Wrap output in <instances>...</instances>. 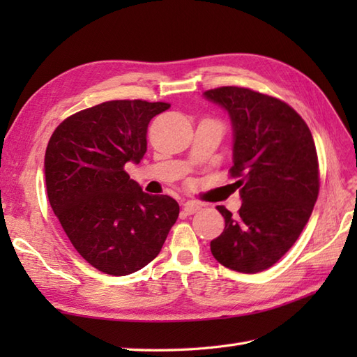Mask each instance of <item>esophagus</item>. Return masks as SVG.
I'll use <instances>...</instances> for the list:
<instances>
[{
	"label": "esophagus",
	"mask_w": 357,
	"mask_h": 357,
	"mask_svg": "<svg viewBox=\"0 0 357 357\" xmlns=\"http://www.w3.org/2000/svg\"><path fill=\"white\" fill-rule=\"evenodd\" d=\"M199 208H201L199 204H198V202H193V201L185 202L184 207H183L185 215H193V213H196V211H198Z\"/></svg>",
	"instance_id": "esophagus-1"
}]
</instances>
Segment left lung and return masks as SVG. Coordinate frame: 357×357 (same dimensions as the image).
Returning <instances> with one entry per match:
<instances>
[{
  "label": "left lung",
  "mask_w": 357,
  "mask_h": 357,
  "mask_svg": "<svg viewBox=\"0 0 357 357\" xmlns=\"http://www.w3.org/2000/svg\"><path fill=\"white\" fill-rule=\"evenodd\" d=\"M229 113L233 167L242 206L236 216L218 206L225 229L210 242L224 267L257 273L276 264L304 230L319 193L312 132L290 105L244 87L204 92Z\"/></svg>",
  "instance_id": "1"
}]
</instances>
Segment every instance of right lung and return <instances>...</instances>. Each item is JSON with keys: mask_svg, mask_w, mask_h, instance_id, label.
Masks as SVG:
<instances>
[{"mask_svg": "<svg viewBox=\"0 0 357 357\" xmlns=\"http://www.w3.org/2000/svg\"><path fill=\"white\" fill-rule=\"evenodd\" d=\"M167 109L141 100L98 104L64 119L45 149L53 213L77 252L107 275L146 267L178 219L176 201L142 192L124 170L146 155L150 119Z\"/></svg>", "mask_w": 357, "mask_h": 357, "instance_id": "add662e5", "label": "right lung"}]
</instances>
